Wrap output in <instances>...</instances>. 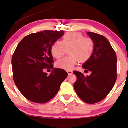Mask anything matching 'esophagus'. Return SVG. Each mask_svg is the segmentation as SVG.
Listing matches in <instances>:
<instances>
[{"mask_svg":"<svg viewBox=\"0 0 128 128\" xmlns=\"http://www.w3.org/2000/svg\"><path fill=\"white\" fill-rule=\"evenodd\" d=\"M67 73H68V75H71V74H72V73H73V72L71 71V70H69V71H67Z\"/></svg>","mask_w":128,"mask_h":128,"instance_id":"obj_1","label":"esophagus"}]
</instances>
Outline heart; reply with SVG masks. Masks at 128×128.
Segmentation results:
<instances>
[{
  "label": "heart",
  "instance_id": "obj_1",
  "mask_svg": "<svg viewBox=\"0 0 128 128\" xmlns=\"http://www.w3.org/2000/svg\"><path fill=\"white\" fill-rule=\"evenodd\" d=\"M94 47L92 40L80 33L70 32L63 36L61 42L57 41L53 44L50 52L54 58L59 59L68 49V55L57 61L55 65L58 68L71 70L78 61L86 62L90 59Z\"/></svg>",
  "mask_w": 128,
  "mask_h": 128
}]
</instances>
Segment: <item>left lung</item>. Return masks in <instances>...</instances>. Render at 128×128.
<instances>
[{
	"mask_svg": "<svg viewBox=\"0 0 128 128\" xmlns=\"http://www.w3.org/2000/svg\"><path fill=\"white\" fill-rule=\"evenodd\" d=\"M87 35L92 40L94 47L92 57L84 63L82 67L92 73L86 77L81 72H73L77 77L74 89L84 102L92 104L105 99L115 84L117 56L105 36L93 32H87Z\"/></svg>",
	"mask_w": 128,
	"mask_h": 128,
	"instance_id": "1",
	"label": "left lung"
}]
</instances>
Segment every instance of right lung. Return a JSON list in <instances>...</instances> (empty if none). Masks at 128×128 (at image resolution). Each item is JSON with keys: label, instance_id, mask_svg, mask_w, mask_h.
Instances as JSON below:
<instances>
[{"label": "right lung", "instance_id": "obj_1", "mask_svg": "<svg viewBox=\"0 0 128 128\" xmlns=\"http://www.w3.org/2000/svg\"><path fill=\"white\" fill-rule=\"evenodd\" d=\"M64 31L44 30L32 34L19 42L12 57L13 79L27 99L38 104L50 100L67 78L64 70L54 68L49 75L44 68H53L50 49Z\"/></svg>", "mask_w": 128, "mask_h": 128}]
</instances>
